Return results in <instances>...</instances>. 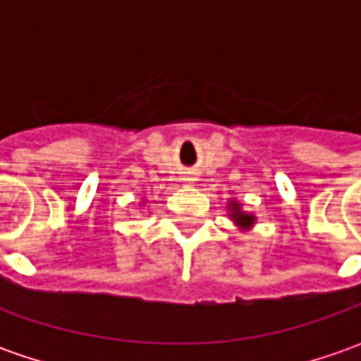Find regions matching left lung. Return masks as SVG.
<instances>
[{
  "label": "left lung",
  "instance_id": "8db88e82",
  "mask_svg": "<svg viewBox=\"0 0 361 361\" xmlns=\"http://www.w3.org/2000/svg\"><path fill=\"white\" fill-rule=\"evenodd\" d=\"M233 216H235V223L237 225H241V227H249V225H253V216L251 215H245V213H239V207L237 204H233Z\"/></svg>",
  "mask_w": 361,
  "mask_h": 361
}]
</instances>
